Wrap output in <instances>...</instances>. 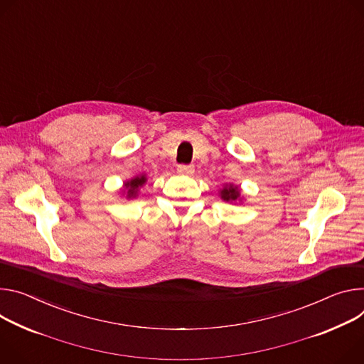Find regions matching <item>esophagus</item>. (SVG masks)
<instances>
[{"instance_id":"esophagus-1","label":"esophagus","mask_w":364,"mask_h":364,"mask_svg":"<svg viewBox=\"0 0 364 364\" xmlns=\"http://www.w3.org/2000/svg\"><path fill=\"white\" fill-rule=\"evenodd\" d=\"M177 171H178L180 174L193 176V174H194V167H193V165H184V164H180V165H177Z\"/></svg>"}]
</instances>
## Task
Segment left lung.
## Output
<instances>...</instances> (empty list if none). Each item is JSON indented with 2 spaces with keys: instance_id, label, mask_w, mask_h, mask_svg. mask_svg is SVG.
Wrapping results in <instances>:
<instances>
[{
  "instance_id": "left-lung-1",
  "label": "left lung",
  "mask_w": 364,
  "mask_h": 364,
  "mask_svg": "<svg viewBox=\"0 0 364 364\" xmlns=\"http://www.w3.org/2000/svg\"><path fill=\"white\" fill-rule=\"evenodd\" d=\"M238 197H240V193L234 186H228L220 190V199L225 202H235Z\"/></svg>"
}]
</instances>
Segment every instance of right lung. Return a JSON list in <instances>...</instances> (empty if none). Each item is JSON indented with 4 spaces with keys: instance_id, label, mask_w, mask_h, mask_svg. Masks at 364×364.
<instances>
[{
    "instance_id": "obj_1",
    "label": "right lung",
    "mask_w": 364,
    "mask_h": 364,
    "mask_svg": "<svg viewBox=\"0 0 364 364\" xmlns=\"http://www.w3.org/2000/svg\"><path fill=\"white\" fill-rule=\"evenodd\" d=\"M145 181H146V177L145 176H139V177H135V178H132L130 181L124 183V186L127 188V197H129V199L136 194L138 188L142 187L145 184Z\"/></svg>"
}]
</instances>
